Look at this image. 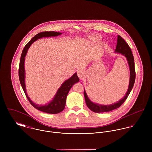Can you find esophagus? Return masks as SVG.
Masks as SVG:
<instances>
[{
	"instance_id": "34e87169",
	"label": "esophagus",
	"mask_w": 152,
	"mask_h": 152,
	"mask_svg": "<svg viewBox=\"0 0 152 152\" xmlns=\"http://www.w3.org/2000/svg\"><path fill=\"white\" fill-rule=\"evenodd\" d=\"M77 73V75H78V77H79L80 79H83L85 76V73L83 71L78 70Z\"/></svg>"
}]
</instances>
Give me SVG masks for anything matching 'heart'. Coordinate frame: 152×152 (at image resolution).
I'll use <instances>...</instances> for the list:
<instances>
[{"mask_svg":"<svg viewBox=\"0 0 152 152\" xmlns=\"http://www.w3.org/2000/svg\"><path fill=\"white\" fill-rule=\"evenodd\" d=\"M99 39H100L99 37L98 36H96V35L93 36L91 37V40L92 42H94L99 40Z\"/></svg>","mask_w":152,"mask_h":152,"instance_id":"b5f03b06","label":"heart"}]
</instances>
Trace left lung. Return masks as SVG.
I'll return each mask as SVG.
<instances>
[{"label":"left lung","instance_id":"1","mask_svg":"<svg viewBox=\"0 0 152 152\" xmlns=\"http://www.w3.org/2000/svg\"><path fill=\"white\" fill-rule=\"evenodd\" d=\"M115 53H120L126 57L127 61L128 62V64L129 66L130 69V80H129V84L128 91L126 92L124 97L118 101L116 103L112 104L111 105H100L98 104H95L92 102L88 97L87 93L84 90V97L86 99V102L87 104V107L89 108L90 110L96 113H101V112H107L111 111L113 109L119 108L122 104L126 101L128 96L130 94V91H132L134 83L135 81L136 78V73H135V69H134V58L132 54V51L130 50V47L129 45L126 43V42L122 39L120 36H118V40H117V44L116 47L115 49Z\"/></svg>","mask_w":152,"mask_h":152}]
</instances>
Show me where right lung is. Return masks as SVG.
Returning <instances> with one entry per match:
<instances>
[{
  "mask_svg": "<svg viewBox=\"0 0 152 152\" xmlns=\"http://www.w3.org/2000/svg\"><path fill=\"white\" fill-rule=\"evenodd\" d=\"M61 33L56 32V31H43L42 33H39L36 34L34 37H33L31 40L27 44L22 51L19 68V77L20 84L22 86V88L24 92V94L28 100L29 102L31 104V105L35 108L42 111L45 113H51V114H56L61 112L64 110L65 108V103H66V96L69 91L71 88L73 86L75 83L79 82V78L78 77L77 73H75L71 78L66 80L64 82L61 87L58 89L56 95L54 98L48 103L45 105H39L34 103L28 96V95L26 93V85H25V69H24V61L25 57L27 54V52L31 45L36 40L41 39L42 37H55L58 36V35L61 34Z\"/></svg>",
  "mask_w": 152,
  "mask_h": 152,
  "instance_id": "right-lung-1",
  "label": "right lung"
}]
</instances>
